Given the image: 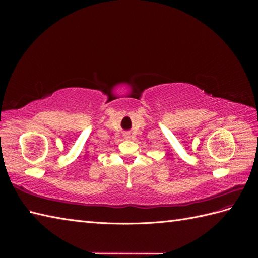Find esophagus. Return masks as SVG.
I'll list each match as a JSON object with an SVG mask.
<instances>
[{
  "label": "esophagus",
  "instance_id": "1",
  "mask_svg": "<svg viewBox=\"0 0 258 258\" xmlns=\"http://www.w3.org/2000/svg\"><path fill=\"white\" fill-rule=\"evenodd\" d=\"M126 138H127V139H128V138H129V137H128V136H126Z\"/></svg>",
  "mask_w": 258,
  "mask_h": 258
}]
</instances>
